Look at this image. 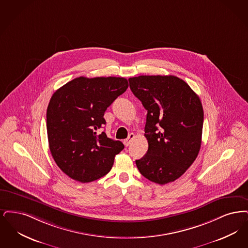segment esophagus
I'll return each mask as SVG.
<instances>
[{
    "label": "esophagus",
    "instance_id": "34e87169",
    "mask_svg": "<svg viewBox=\"0 0 248 248\" xmlns=\"http://www.w3.org/2000/svg\"><path fill=\"white\" fill-rule=\"evenodd\" d=\"M135 138V135L133 134V133H130L129 135V137H128V139H126V140H124V144H125V146H129V143L132 141V140Z\"/></svg>",
    "mask_w": 248,
    "mask_h": 248
}]
</instances>
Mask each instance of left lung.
Segmentation results:
<instances>
[{
  "mask_svg": "<svg viewBox=\"0 0 248 248\" xmlns=\"http://www.w3.org/2000/svg\"><path fill=\"white\" fill-rule=\"evenodd\" d=\"M129 82L147 110L148 150L136 166L153 183L174 182L194 163L201 147L204 111L200 98L175 76H139L129 78Z\"/></svg>",
  "mask_w": 248,
  "mask_h": 248,
  "instance_id": "1",
  "label": "left lung"
}]
</instances>
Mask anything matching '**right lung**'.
<instances>
[{
	"instance_id": "right-lung-1",
	"label": "right lung",
	"mask_w": 248,
	"mask_h": 248,
	"mask_svg": "<svg viewBox=\"0 0 248 248\" xmlns=\"http://www.w3.org/2000/svg\"><path fill=\"white\" fill-rule=\"evenodd\" d=\"M128 87L124 78L79 77L53 94L46 113L49 147L56 165L71 179L91 183L102 178L124 149L120 140L98 131L106 124V110Z\"/></svg>"
}]
</instances>
